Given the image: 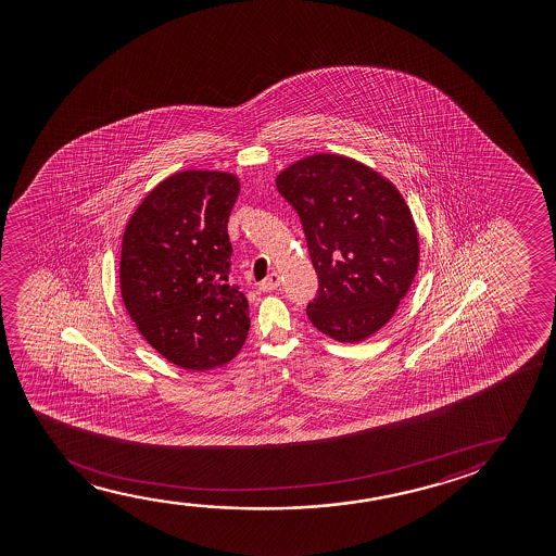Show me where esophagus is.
<instances>
[{
    "label": "esophagus",
    "mask_w": 556,
    "mask_h": 556,
    "mask_svg": "<svg viewBox=\"0 0 556 556\" xmlns=\"http://www.w3.org/2000/svg\"><path fill=\"white\" fill-rule=\"evenodd\" d=\"M279 285H281V277L277 274H271L267 275L264 281L260 282L258 289L262 290V292H271V290L277 289Z\"/></svg>",
    "instance_id": "34e87169"
}]
</instances>
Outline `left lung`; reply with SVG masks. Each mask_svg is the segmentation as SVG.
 <instances>
[{
  "label": "left lung",
  "mask_w": 556,
  "mask_h": 556,
  "mask_svg": "<svg viewBox=\"0 0 556 556\" xmlns=\"http://www.w3.org/2000/svg\"><path fill=\"white\" fill-rule=\"evenodd\" d=\"M294 206L319 292L313 327L338 342H363L388 323L418 271V229L395 186L374 168L315 153L277 176Z\"/></svg>",
  "instance_id": "1"
}]
</instances>
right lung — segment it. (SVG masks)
I'll use <instances>...</instances> for the list:
<instances>
[{
  "label": "right lung",
  "mask_w": 556,
  "mask_h": 556,
  "mask_svg": "<svg viewBox=\"0 0 556 556\" xmlns=\"http://www.w3.org/2000/svg\"><path fill=\"white\" fill-rule=\"evenodd\" d=\"M239 178L182 170L157 184L123 233L119 287L138 332L173 365L211 370L243 348L249 302L229 282Z\"/></svg>",
  "instance_id": "obj_1"
}]
</instances>
